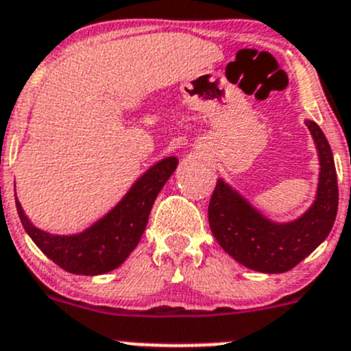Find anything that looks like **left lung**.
I'll use <instances>...</instances> for the list:
<instances>
[{"instance_id":"8db88e82","label":"left lung","mask_w":351,"mask_h":351,"mask_svg":"<svg viewBox=\"0 0 351 351\" xmlns=\"http://www.w3.org/2000/svg\"><path fill=\"white\" fill-rule=\"evenodd\" d=\"M319 156L315 200L297 219L276 223L255 209L240 192L217 180L209 202L214 238L241 266L258 273L280 274L293 269L328 238L338 213V180L331 147L315 121L307 120Z\"/></svg>"}]
</instances>
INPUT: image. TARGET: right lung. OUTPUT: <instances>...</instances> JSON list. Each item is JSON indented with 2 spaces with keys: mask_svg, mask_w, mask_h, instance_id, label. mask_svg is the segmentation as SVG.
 <instances>
[{
  "mask_svg": "<svg viewBox=\"0 0 351 351\" xmlns=\"http://www.w3.org/2000/svg\"><path fill=\"white\" fill-rule=\"evenodd\" d=\"M178 166L169 156L152 165L123 199L101 219L77 234H53L30 223L15 197L16 213L34 243L61 269L82 276H97L117 269L141 241L156 197Z\"/></svg>",
  "mask_w": 351,
  "mask_h": 351,
  "instance_id": "right-lung-1",
  "label": "right lung"
}]
</instances>
